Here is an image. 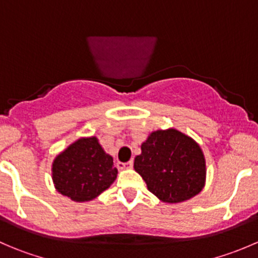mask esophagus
Masks as SVG:
<instances>
[{
  "label": "esophagus",
  "instance_id": "1",
  "mask_svg": "<svg viewBox=\"0 0 258 258\" xmlns=\"http://www.w3.org/2000/svg\"><path fill=\"white\" fill-rule=\"evenodd\" d=\"M117 166H118L119 170H128V168H132V166H134V161L131 160L128 162H118Z\"/></svg>",
  "mask_w": 258,
  "mask_h": 258
}]
</instances>
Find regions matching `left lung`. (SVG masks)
<instances>
[{"label": "left lung", "mask_w": 258, "mask_h": 258, "mask_svg": "<svg viewBox=\"0 0 258 258\" xmlns=\"http://www.w3.org/2000/svg\"><path fill=\"white\" fill-rule=\"evenodd\" d=\"M134 167L162 202L177 204L202 191L206 161L201 147L175 128L152 132L141 145Z\"/></svg>", "instance_id": "obj_1"}]
</instances>
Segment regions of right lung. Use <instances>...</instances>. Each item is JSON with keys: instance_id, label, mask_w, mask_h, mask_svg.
Listing matches in <instances>:
<instances>
[{"instance_id": "right-lung-1", "label": "right lung", "mask_w": 258, "mask_h": 258, "mask_svg": "<svg viewBox=\"0 0 258 258\" xmlns=\"http://www.w3.org/2000/svg\"><path fill=\"white\" fill-rule=\"evenodd\" d=\"M116 177L113 158L103 151L96 137L77 140L59 153L52 165L56 189L75 202L96 199Z\"/></svg>"}]
</instances>
